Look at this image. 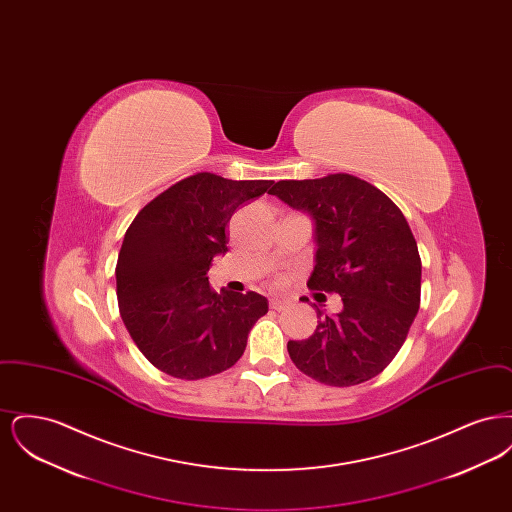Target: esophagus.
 I'll list each match as a JSON object with an SVG mask.
<instances>
[{
	"label": "esophagus",
	"instance_id": "obj_1",
	"mask_svg": "<svg viewBox=\"0 0 512 512\" xmlns=\"http://www.w3.org/2000/svg\"><path fill=\"white\" fill-rule=\"evenodd\" d=\"M268 305H270V309H274V311H282V309H286V307H288V301H286V299H278V297H272Z\"/></svg>",
	"mask_w": 512,
	"mask_h": 512
}]
</instances>
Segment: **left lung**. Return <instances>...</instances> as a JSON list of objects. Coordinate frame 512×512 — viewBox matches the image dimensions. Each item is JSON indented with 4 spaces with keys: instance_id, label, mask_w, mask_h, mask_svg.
Instances as JSON below:
<instances>
[{
    "instance_id": "1",
    "label": "left lung",
    "mask_w": 512,
    "mask_h": 512,
    "mask_svg": "<svg viewBox=\"0 0 512 512\" xmlns=\"http://www.w3.org/2000/svg\"><path fill=\"white\" fill-rule=\"evenodd\" d=\"M270 194L313 219L317 253L307 286L343 301L311 338L288 341V353L320 384H363L393 361L420 307L422 263L407 219L384 192L343 172L280 180Z\"/></svg>"
}]
</instances>
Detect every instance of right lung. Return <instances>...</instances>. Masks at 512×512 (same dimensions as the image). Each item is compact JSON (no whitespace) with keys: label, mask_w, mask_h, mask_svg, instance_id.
<instances>
[{"label":"right lung","mask_w":512,"mask_h":512,"mask_svg":"<svg viewBox=\"0 0 512 512\" xmlns=\"http://www.w3.org/2000/svg\"><path fill=\"white\" fill-rule=\"evenodd\" d=\"M270 186L197 172L151 199L128 226L115 268L122 322L165 374L199 380L236 365L249 330L267 315V297L217 293L207 270L228 251L224 230L236 209Z\"/></svg>","instance_id":"1"}]
</instances>
